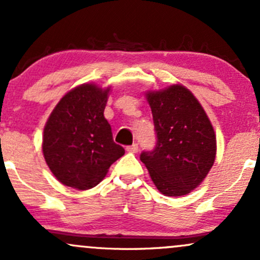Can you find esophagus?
I'll list each match as a JSON object with an SVG mask.
<instances>
[{
    "label": "esophagus",
    "mask_w": 260,
    "mask_h": 260,
    "mask_svg": "<svg viewBox=\"0 0 260 260\" xmlns=\"http://www.w3.org/2000/svg\"><path fill=\"white\" fill-rule=\"evenodd\" d=\"M126 150L128 153H137V151H138V144H137V143H133L132 145H128Z\"/></svg>",
    "instance_id": "1"
}]
</instances>
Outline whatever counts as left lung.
<instances>
[{
  "instance_id": "left-lung-1",
  "label": "left lung",
  "mask_w": 260,
  "mask_h": 260,
  "mask_svg": "<svg viewBox=\"0 0 260 260\" xmlns=\"http://www.w3.org/2000/svg\"><path fill=\"white\" fill-rule=\"evenodd\" d=\"M156 145L143 151L157 189L168 197L188 194L207 177L216 155V137L199 101L183 85L149 91Z\"/></svg>"
}]
</instances>
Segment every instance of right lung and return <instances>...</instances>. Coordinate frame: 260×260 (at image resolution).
Instances as JSON below:
<instances>
[{
    "label": "right lung",
    "instance_id": "1",
    "mask_svg": "<svg viewBox=\"0 0 260 260\" xmlns=\"http://www.w3.org/2000/svg\"><path fill=\"white\" fill-rule=\"evenodd\" d=\"M109 91L95 84L77 86L59 100L45 124V161L64 186L95 187L124 154L104 117Z\"/></svg>",
    "mask_w": 260,
    "mask_h": 260
}]
</instances>
